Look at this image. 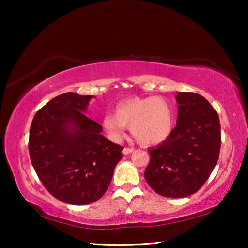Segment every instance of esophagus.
I'll list each match as a JSON object with an SVG mask.
<instances>
[{
    "label": "esophagus",
    "instance_id": "esophagus-1",
    "mask_svg": "<svg viewBox=\"0 0 248 248\" xmlns=\"http://www.w3.org/2000/svg\"><path fill=\"white\" fill-rule=\"evenodd\" d=\"M133 151V148H124V150H123V153L124 154V155H128V154H130Z\"/></svg>",
    "mask_w": 248,
    "mask_h": 248
}]
</instances>
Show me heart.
Returning a JSON list of instances; mask_svg holds the SVG:
<instances>
[{
    "instance_id": "b5f03b06",
    "label": "heart",
    "mask_w": 248,
    "mask_h": 248,
    "mask_svg": "<svg viewBox=\"0 0 248 248\" xmlns=\"http://www.w3.org/2000/svg\"><path fill=\"white\" fill-rule=\"evenodd\" d=\"M174 124L171 104L164 97H133L116 106V114L104 116L103 125L115 139H120L131 125L133 137L142 144H157L170 136Z\"/></svg>"
}]
</instances>
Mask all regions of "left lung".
Returning <instances> with one entry per match:
<instances>
[{"label": "left lung", "mask_w": 248, "mask_h": 248, "mask_svg": "<svg viewBox=\"0 0 248 248\" xmlns=\"http://www.w3.org/2000/svg\"><path fill=\"white\" fill-rule=\"evenodd\" d=\"M176 127L156 148L149 149L144 177L156 194L183 198L198 191L219 159L221 125L207 99L191 92H178Z\"/></svg>", "instance_id": "obj_1"}]
</instances>
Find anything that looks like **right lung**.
<instances>
[{"label": "right lung", "instance_id": "obj_1", "mask_svg": "<svg viewBox=\"0 0 248 248\" xmlns=\"http://www.w3.org/2000/svg\"><path fill=\"white\" fill-rule=\"evenodd\" d=\"M91 95H59L39 109L29 131L31 164L46 189L70 204L102 198L123 146L102 136L103 127L84 112Z\"/></svg>", "mask_w": 248, "mask_h": 248}]
</instances>
